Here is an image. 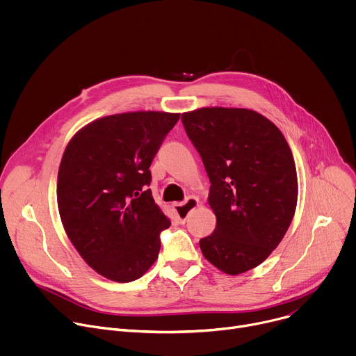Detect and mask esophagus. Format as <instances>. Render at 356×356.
I'll list each match as a JSON object with an SVG mask.
<instances>
[{"label": "esophagus", "mask_w": 356, "mask_h": 356, "mask_svg": "<svg viewBox=\"0 0 356 356\" xmlns=\"http://www.w3.org/2000/svg\"><path fill=\"white\" fill-rule=\"evenodd\" d=\"M200 206V201L197 197L194 195H190L184 202H176V204H173L175 207V211H176V216H177V220L183 224L186 222V220L190 216V211H193L194 209H197Z\"/></svg>", "instance_id": "esophagus-1"}]
</instances>
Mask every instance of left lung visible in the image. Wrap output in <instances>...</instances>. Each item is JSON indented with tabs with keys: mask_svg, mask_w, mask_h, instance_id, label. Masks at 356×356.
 Here are the masks:
<instances>
[{
	"mask_svg": "<svg viewBox=\"0 0 356 356\" xmlns=\"http://www.w3.org/2000/svg\"><path fill=\"white\" fill-rule=\"evenodd\" d=\"M181 122L210 179L216 231L200 239L204 258L227 275L261 265L287 232L297 206V172L280 129L246 108L204 107Z\"/></svg>",
	"mask_w": 356,
	"mask_h": 356,
	"instance_id": "8db88e82",
	"label": "left lung"
}]
</instances>
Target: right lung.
Segmentation results:
<instances>
[{"mask_svg":"<svg viewBox=\"0 0 356 356\" xmlns=\"http://www.w3.org/2000/svg\"><path fill=\"white\" fill-rule=\"evenodd\" d=\"M180 114L134 111L98 118L69 140L58 173L63 228L84 262L118 283L143 276L170 220L152 197L150 163Z\"/></svg>","mask_w":356,"mask_h":356,"instance_id":"obj_1","label":"right lung"}]
</instances>
